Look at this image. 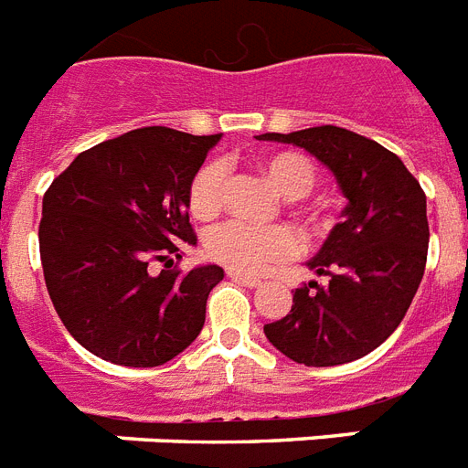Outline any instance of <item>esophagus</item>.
<instances>
[{
	"label": "esophagus",
	"mask_w": 468,
	"mask_h": 468,
	"mask_svg": "<svg viewBox=\"0 0 468 468\" xmlns=\"http://www.w3.org/2000/svg\"><path fill=\"white\" fill-rule=\"evenodd\" d=\"M229 278L239 285H246V287H258L261 285V280L253 278V275H244V272H237V271H229Z\"/></svg>",
	"instance_id": "obj_1"
}]
</instances>
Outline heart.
<instances>
[{
  "label": "heart",
  "instance_id": "obj_1",
  "mask_svg": "<svg viewBox=\"0 0 468 468\" xmlns=\"http://www.w3.org/2000/svg\"><path fill=\"white\" fill-rule=\"evenodd\" d=\"M258 171L265 181L287 197L294 215L302 219L306 231L319 234L326 229V217L321 210L304 205L302 197L309 196L319 181V171L309 156L299 152H272L258 159ZM227 193V169L222 162L205 164L197 171L188 190V207L197 219H212L219 215ZM205 251L212 261L227 265L237 272H261L268 263L290 258L297 251V237L287 227H246L241 222H229L217 227L205 239Z\"/></svg>",
  "mask_w": 468,
  "mask_h": 468
}]
</instances>
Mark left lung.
<instances>
[{
    "instance_id": "obj_1",
    "label": "left lung",
    "mask_w": 468,
    "mask_h": 468,
    "mask_svg": "<svg viewBox=\"0 0 468 468\" xmlns=\"http://www.w3.org/2000/svg\"><path fill=\"white\" fill-rule=\"evenodd\" d=\"M306 149L347 197L309 271L326 282L297 287L285 319L265 338L306 367H334L372 353L401 324L428 261L425 193L394 152L335 125L258 134Z\"/></svg>"
}]
</instances>
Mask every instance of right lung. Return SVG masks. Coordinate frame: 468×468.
Segmentation results:
<instances>
[{
	"mask_svg": "<svg viewBox=\"0 0 468 468\" xmlns=\"http://www.w3.org/2000/svg\"><path fill=\"white\" fill-rule=\"evenodd\" d=\"M222 134L140 128L81 152L43 196L45 287L72 338L101 360L156 367L197 338L219 265L171 271L197 237L188 190ZM154 260L170 265L152 273Z\"/></svg>",
	"mask_w": 468,
	"mask_h": 468,
	"instance_id": "1",
	"label": "right lung"
}]
</instances>
